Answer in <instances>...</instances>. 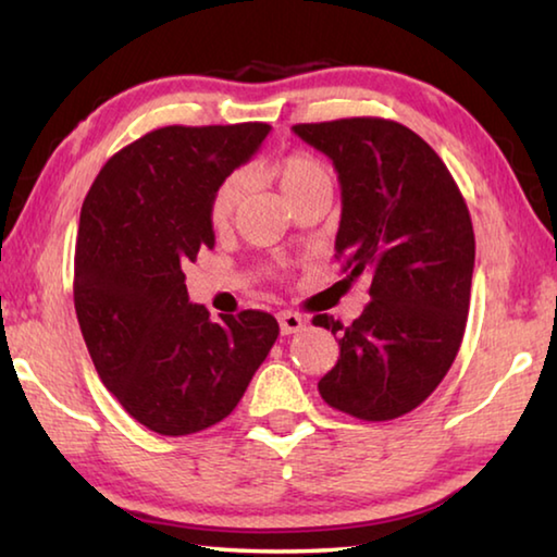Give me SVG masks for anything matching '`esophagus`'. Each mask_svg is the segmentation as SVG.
I'll return each mask as SVG.
<instances>
[{"mask_svg": "<svg viewBox=\"0 0 557 557\" xmlns=\"http://www.w3.org/2000/svg\"><path fill=\"white\" fill-rule=\"evenodd\" d=\"M277 322H280V332L282 334H297V332H301V329L307 326V319L301 317V314H297V312H292V309H285V312H280L277 314Z\"/></svg>", "mask_w": 557, "mask_h": 557, "instance_id": "1", "label": "esophagus"}]
</instances>
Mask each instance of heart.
<instances>
[{
	"label": "heart",
	"mask_w": 557,
	"mask_h": 557,
	"mask_svg": "<svg viewBox=\"0 0 557 557\" xmlns=\"http://www.w3.org/2000/svg\"><path fill=\"white\" fill-rule=\"evenodd\" d=\"M258 174H268L280 184L282 194L287 196V201H295L309 188L332 184V174H329L326 164L312 152H305V149H297V152H289L280 157L277 162L262 164L256 169ZM245 196V176L243 174H228L215 184L211 199H209V221L213 228H225L233 221L235 211Z\"/></svg>",
	"instance_id": "b5f03b06"
}]
</instances>
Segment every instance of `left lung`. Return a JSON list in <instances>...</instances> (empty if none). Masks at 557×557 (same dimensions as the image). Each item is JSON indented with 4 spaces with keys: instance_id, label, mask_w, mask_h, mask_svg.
Instances as JSON below:
<instances>
[{
    "instance_id": "obj_1",
    "label": "left lung",
    "mask_w": 557,
    "mask_h": 557,
    "mask_svg": "<svg viewBox=\"0 0 557 557\" xmlns=\"http://www.w3.org/2000/svg\"><path fill=\"white\" fill-rule=\"evenodd\" d=\"M332 159L342 184L336 258L371 280L363 314L338 336L319 393L346 414L383 422L418 408L445 379L469 314L474 231L459 186L425 139L400 122L348 117L295 125Z\"/></svg>"
}]
</instances>
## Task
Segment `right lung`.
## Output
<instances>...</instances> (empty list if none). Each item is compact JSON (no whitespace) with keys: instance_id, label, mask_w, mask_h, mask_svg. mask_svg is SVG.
<instances>
[{"instance_id":"1","label":"right lung","mask_w":557,"mask_h":557,"mask_svg":"<svg viewBox=\"0 0 557 557\" xmlns=\"http://www.w3.org/2000/svg\"><path fill=\"white\" fill-rule=\"evenodd\" d=\"M265 122L162 127L108 159L83 201L73 301L92 366L122 408L182 437L228 418L280 334L258 309L211 322L186 262L213 248L209 199L248 162Z\"/></svg>"}]
</instances>
